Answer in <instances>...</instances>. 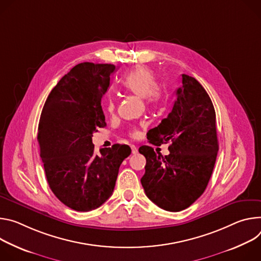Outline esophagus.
Returning a JSON list of instances; mask_svg holds the SVG:
<instances>
[{
	"label": "esophagus",
	"instance_id": "1",
	"mask_svg": "<svg viewBox=\"0 0 261 261\" xmlns=\"http://www.w3.org/2000/svg\"><path fill=\"white\" fill-rule=\"evenodd\" d=\"M130 149H132V153L133 154H136L138 152V148L135 145H130Z\"/></svg>",
	"mask_w": 261,
	"mask_h": 261
}]
</instances>
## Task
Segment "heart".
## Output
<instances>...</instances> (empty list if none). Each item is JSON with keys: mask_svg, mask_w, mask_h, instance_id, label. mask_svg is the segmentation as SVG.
<instances>
[{"mask_svg": "<svg viewBox=\"0 0 261 261\" xmlns=\"http://www.w3.org/2000/svg\"><path fill=\"white\" fill-rule=\"evenodd\" d=\"M122 88L138 97L144 98L147 106H154L164 99V88L156 84V79L152 70L145 66H137L129 71L121 82ZM115 110V103L112 99L107 102V111L112 114ZM130 137H138L139 132L136 128L129 130Z\"/></svg>", "mask_w": 261, "mask_h": 261, "instance_id": "b5f03b06", "label": "heart"}]
</instances>
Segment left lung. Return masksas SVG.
<instances>
[{"mask_svg":"<svg viewBox=\"0 0 261 261\" xmlns=\"http://www.w3.org/2000/svg\"><path fill=\"white\" fill-rule=\"evenodd\" d=\"M181 79L171 113L147 133L152 145L170 143V153L156 154L146 145L139 148L146 159L142 187L153 203L168 212L186 210L203 194L219 150L210 95L195 77L182 74Z\"/></svg>","mask_w":261,"mask_h":261,"instance_id":"obj_1","label":"left lung"}]
</instances>
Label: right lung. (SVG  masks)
I'll list each match as a JSON object with an SVG mask.
<instances>
[{
  "mask_svg": "<svg viewBox=\"0 0 261 261\" xmlns=\"http://www.w3.org/2000/svg\"><path fill=\"white\" fill-rule=\"evenodd\" d=\"M114 70L113 64L75 65L54 87L41 112L37 139L48 186L63 204L77 212L105 203L121 163L130 154L128 146L120 144L94 154L92 137L107 126L101 98Z\"/></svg>",
  "mask_w": 261,
  "mask_h": 261,
  "instance_id": "add662e5",
  "label": "right lung"
}]
</instances>
